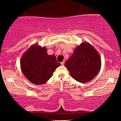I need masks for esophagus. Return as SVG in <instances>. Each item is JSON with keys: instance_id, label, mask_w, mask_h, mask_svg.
Wrapping results in <instances>:
<instances>
[{"instance_id": "1", "label": "esophagus", "mask_w": 121, "mask_h": 121, "mask_svg": "<svg viewBox=\"0 0 121 121\" xmlns=\"http://www.w3.org/2000/svg\"><path fill=\"white\" fill-rule=\"evenodd\" d=\"M64 63H65L64 61H62V62H61V65H64Z\"/></svg>"}]
</instances>
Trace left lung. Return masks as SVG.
I'll return each mask as SVG.
<instances>
[{
  "mask_svg": "<svg viewBox=\"0 0 121 121\" xmlns=\"http://www.w3.org/2000/svg\"><path fill=\"white\" fill-rule=\"evenodd\" d=\"M65 66L75 80L81 83L87 82L99 72L101 57L91 44L84 42L76 47L73 55L65 62Z\"/></svg>",
  "mask_w": 121,
  "mask_h": 121,
  "instance_id": "8db88e82",
  "label": "left lung"
}]
</instances>
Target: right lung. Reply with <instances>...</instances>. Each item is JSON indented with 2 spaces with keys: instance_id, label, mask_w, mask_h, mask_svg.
<instances>
[{
  "instance_id": "right-lung-1",
  "label": "right lung",
  "mask_w": 121,
  "mask_h": 121,
  "mask_svg": "<svg viewBox=\"0 0 121 121\" xmlns=\"http://www.w3.org/2000/svg\"><path fill=\"white\" fill-rule=\"evenodd\" d=\"M60 65L55 55H49L45 47L37 44L31 45L20 60L23 74L30 82L36 85L46 83Z\"/></svg>"
}]
</instances>
